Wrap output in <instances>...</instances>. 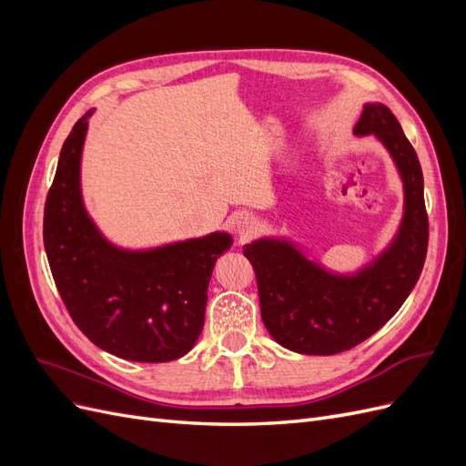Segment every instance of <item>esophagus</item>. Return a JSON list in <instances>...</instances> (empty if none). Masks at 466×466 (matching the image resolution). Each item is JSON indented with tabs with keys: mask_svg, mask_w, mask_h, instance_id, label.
Wrapping results in <instances>:
<instances>
[{
	"mask_svg": "<svg viewBox=\"0 0 466 466\" xmlns=\"http://www.w3.org/2000/svg\"><path fill=\"white\" fill-rule=\"evenodd\" d=\"M257 229H258V221L252 218L250 214H241L235 219V231H237L238 237L243 238V241H245V238L255 235Z\"/></svg>",
	"mask_w": 466,
	"mask_h": 466,
	"instance_id": "34e87169",
	"label": "esophagus"
}]
</instances>
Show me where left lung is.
<instances>
[{
    "label": "left lung",
    "mask_w": 466,
    "mask_h": 466,
    "mask_svg": "<svg viewBox=\"0 0 466 466\" xmlns=\"http://www.w3.org/2000/svg\"><path fill=\"white\" fill-rule=\"evenodd\" d=\"M354 134L380 142L402 180L404 211L392 241L348 274L311 260L288 237H262L243 247L257 274L266 330L298 354L332 356L368 340L402 307L424 268L428 214L412 144L383 103L363 105Z\"/></svg>",
    "instance_id": "1"
}]
</instances>
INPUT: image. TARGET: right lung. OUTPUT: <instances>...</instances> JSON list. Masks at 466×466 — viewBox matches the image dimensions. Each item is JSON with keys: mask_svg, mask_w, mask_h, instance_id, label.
I'll return each instance as SVG.
<instances>
[{"mask_svg": "<svg viewBox=\"0 0 466 466\" xmlns=\"http://www.w3.org/2000/svg\"><path fill=\"white\" fill-rule=\"evenodd\" d=\"M93 110L64 142L45 206V248L64 305L108 354L142 363L178 360L204 329L208 286L233 237L214 231L151 248L103 235L81 194V155Z\"/></svg>", "mask_w": 466, "mask_h": 466, "instance_id": "right-lung-1", "label": "right lung"}]
</instances>
